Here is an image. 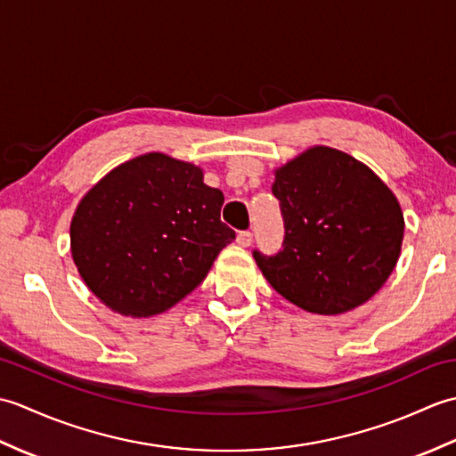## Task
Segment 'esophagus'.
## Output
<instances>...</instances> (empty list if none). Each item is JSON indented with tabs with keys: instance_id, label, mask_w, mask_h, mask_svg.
Returning <instances> with one entry per match:
<instances>
[{
	"instance_id": "esophagus-1",
	"label": "esophagus",
	"mask_w": 456,
	"mask_h": 456,
	"mask_svg": "<svg viewBox=\"0 0 456 456\" xmlns=\"http://www.w3.org/2000/svg\"><path fill=\"white\" fill-rule=\"evenodd\" d=\"M237 243L240 247H250L253 245V233H250V231H240V233L237 235Z\"/></svg>"
}]
</instances>
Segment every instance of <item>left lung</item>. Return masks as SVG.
<instances>
[{
	"label": "left lung",
	"instance_id": "obj_1",
	"mask_svg": "<svg viewBox=\"0 0 456 456\" xmlns=\"http://www.w3.org/2000/svg\"><path fill=\"white\" fill-rule=\"evenodd\" d=\"M273 193L284 245L274 256L253 255L280 296L309 314L338 315L386 284L405 223L398 198L366 164L317 144L274 170Z\"/></svg>",
	"mask_w": 456,
	"mask_h": 456
}]
</instances>
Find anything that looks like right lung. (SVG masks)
Instances as JSON below:
<instances>
[{
    "instance_id": "obj_1",
    "label": "right lung",
    "mask_w": 456,
    "mask_h": 456,
    "mask_svg": "<svg viewBox=\"0 0 456 456\" xmlns=\"http://www.w3.org/2000/svg\"><path fill=\"white\" fill-rule=\"evenodd\" d=\"M223 191L196 164L147 152L119 164L80 200L70 223L74 265L115 314L151 317L196 289L235 239Z\"/></svg>"
}]
</instances>
